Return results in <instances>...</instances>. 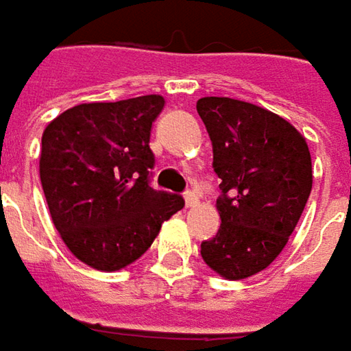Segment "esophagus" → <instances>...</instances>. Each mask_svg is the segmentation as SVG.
I'll return each instance as SVG.
<instances>
[{
    "mask_svg": "<svg viewBox=\"0 0 351 351\" xmlns=\"http://www.w3.org/2000/svg\"><path fill=\"white\" fill-rule=\"evenodd\" d=\"M184 202H186L188 208L196 206V204H198V194H196L194 190H186V192H184Z\"/></svg>",
    "mask_w": 351,
    "mask_h": 351,
    "instance_id": "obj_1",
    "label": "esophagus"
}]
</instances>
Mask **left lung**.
Listing matches in <instances>:
<instances>
[{
  "label": "left lung",
  "mask_w": 351,
  "mask_h": 351,
  "mask_svg": "<svg viewBox=\"0 0 351 351\" xmlns=\"http://www.w3.org/2000/svg\"><path fill=\"white\" fill-rule=\"evenodd\" d=\"M221 178V227L202 258L225 280L262 272L284 250L305 210L313 167L305 138L282 116L229 97L196 103Z\"/></svg>",
  "instance_id": "left-lung-1"
}]
</instances>
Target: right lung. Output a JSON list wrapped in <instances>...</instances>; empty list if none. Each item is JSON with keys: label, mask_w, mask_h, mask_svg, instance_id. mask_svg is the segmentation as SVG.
<instances>
[{"label": "right lung", "mask_w": 351, "mask_h": 351, "mask_svg": "<svg viewBox=\"0 0 351 351\" xmlns=\"http://www.w3.org/2000/svg\"><path fill=\"white\" fill-rule=\"evenodd\" d=\"M161 95L85 103L54 118L43 134L40 182L66 247L101 272H116L152 247L182 196L155 190L152 126Z\"/></svg>", "instance_id": "right-lung-1"}]
</instances>
